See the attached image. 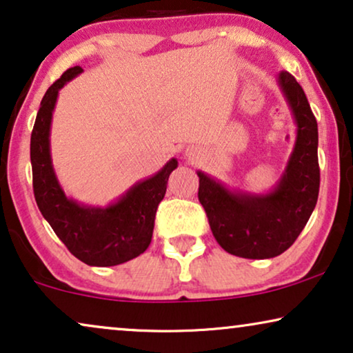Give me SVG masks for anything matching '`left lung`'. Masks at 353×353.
Segmentation results:
<instances>
[{
  "instance_id": "left-lung-1",
  "label": "left lung",
  "mask_w": 353,
  "mask_h": 353,
  "mask_svg": "<svg viewBox=\"0 0 353 353\" xmlns=\"http://www.w3.org/2000/svg\"><path fill=\"white\" fill-rule=\"evenodd\" d=\"M278 80L296 117L297 141L276 190L267 196L233 194L197 173V197L216 243L244 259H272L291 248L310 219L320 191L316 119L297 80L289 72H281Z\"/></svg>"
}]
</instances>
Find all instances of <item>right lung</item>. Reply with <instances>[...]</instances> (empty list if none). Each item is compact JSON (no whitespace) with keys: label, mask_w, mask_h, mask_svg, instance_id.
<instances>
[{"label":"right lung","mask_w":353,"mask_h":353,"mask_svg":"<svg viewBox=\"0 0 353 353\" xmlns=\"http://www.w3.org/2000/svg\"><path fill=\"white\" fill-rule=\"evenodd\" d=\"M81 67L65 70L43 96L30 138L33 194L69 252L91 267H112L143 254L151 244L157 207L178 162L172 159L157 175L133 186L108 209H86L67 199L57 183L50 156V125L57 93Z\"/></svg>","instance_id":"1"}]
</instances>
